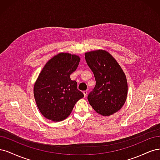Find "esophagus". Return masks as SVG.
<instances>
[{
    "label": "esophagus",
    "instance_id": "34e87169",
    "mask_svg": "<svg viewBox=\"0 0 160 160\" xmlns=\"http://www.w3.org/2000/svg\"><path fill=\"white\" fill-rule=\"evenodd\" d=\"M87 93H88L87 90H84V91H83V94H84V97H86V96H87Z\"/></svg>",
    "mask_w": 160,
    "mask_h": 160
}]
</instances>
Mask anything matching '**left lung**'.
Listing matches in <instances>:
<instances>
[{
    "label": "left lung",
    "mask_w": 160,
    "mask_h": 160,
    "mask_svg": "<svg viewBox=\"0 0 160 160\" xmlns=\"http://www.w3.org/2000/svg\"><path fill=\"white\" fill-rule=\"evenodd\" d=\"M85 59L93 72L96 86L88 96L94 110L104 116L119 111L127 98L126 75L115 58L106 50L85 53Z\"/></svg>",
    "instance_id": "obj_1"
}]
</instances>
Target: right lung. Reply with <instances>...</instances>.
<instances>
[{
  "label": "right lung",
  "mask_w": 160,
  "mask_h": 160,
  "mask_svg": "<svg viewBox=\"0 0 160 160\" xmlns=\"http://www.w3.org/2000/svg\"><path fill=\"white\" fill-rule=\"evenodd\" d=\"M80 58L60 53L45 64L34 86V96L39 111L46 118L60 122L68 117L76 103L84 97L70 74L78 68Z\"/></svg>",
  "instance_id": "add662e5"
}]
</instances>
